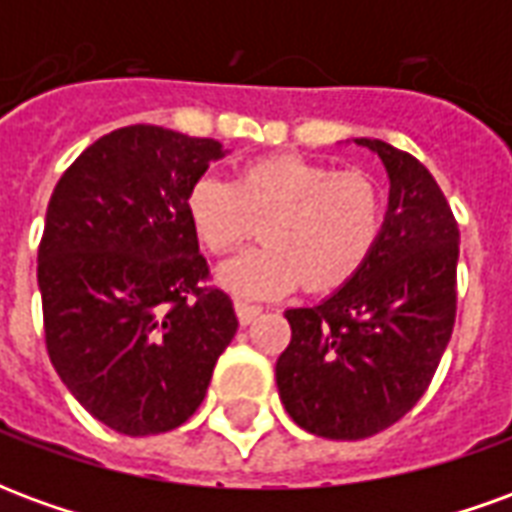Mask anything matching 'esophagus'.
<instances>
[{
  "label": "esophagus",
  "mask_w": 512,
  "mask_h": 512,
  "mask_svg": "<svg viewBox=\"0 0 512 512\" xmlns=\"http://www.w3.org/2000/svg\"><path fill=\"white\" fill-rule=\"evenodd\" d=\"M260 312H263V307H257V304H249V301H235V315H238V323H241V326H249Z\"/></svg>",
  "instance_id": "obj_1"
}]
</instances>
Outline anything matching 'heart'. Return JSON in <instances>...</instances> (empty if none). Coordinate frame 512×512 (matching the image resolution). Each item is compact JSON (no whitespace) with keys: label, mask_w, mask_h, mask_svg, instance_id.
Here are the masks:
<instances>
[{"label":"heart","mask_w":512,"mask_h":512,"mask_svg":"<svg viewBox=\"0 0 512 512\" xmlns=\"http://www.w3.org/2000/svg\"><path fill=\"white\" fill-rule=\"evenodd\" d=\"M191 230L222 255L257 233L263 246L216 268V282L244 299L285 296L304 279L310 290H334L365 266L384 227V197L367 172L301 156L246 164L238 178L205 172L186 194Z\"/></svg>","instance_id":"1"}]
</instances>
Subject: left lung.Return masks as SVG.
Returning a JSON list of instances; mask_svg holds the SVG:
<instances>
[{"label": "left lung", "mask_w": 512, "mask_h": 512, "mask_svg": "<svg viewBox=\"0 0 512 512\" xmlns=\"http://www.w3.org/2000/svg\"><path fill=\"white\" fill-rule=\"evenodd\" d=\"M389 175V208L373 255L315 307L288 310L277 359L282 406L299 428L356 441L417 406L455 326L458 224L439 183L411 153L356 139Z\"/></svg>", "instance_id": "left-lung-1"}]
</instances>
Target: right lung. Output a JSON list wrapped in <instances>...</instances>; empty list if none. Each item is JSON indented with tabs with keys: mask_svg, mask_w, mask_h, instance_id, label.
Instances as JSON below:
<instances>
[{
	"mask_svg": "<svg viewBox=\"0 0 512 512\" xmlns=\"http://www.w3.org/2000/svg\"><path fill=\"white\" fill-rule=\"evenodd\" d=\"M222 156L216 139L139 123L93 142L51 194L38 249L49 359L117 433L183 425L235 337L230 296L200 285L186 216L191 183Z\"/></svg>",
	"mask_w": 512,
	"mask_h": 512,
	"instance_id": "1",
	"label": "right lung"
}]
</instances>
